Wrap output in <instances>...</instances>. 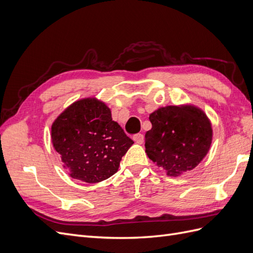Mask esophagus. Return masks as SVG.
<instances>
[{"instance_id":"34e87169","label":"esophagus","mask_w":253,"mask_h":253,"mask_svg":"<svg viewBox=\"0 0 253 253\" xmlns=\"http://www.w3.org/2000/svg\"><path fill=\"white\" fill-rule=\"evenodd\" d=\"M133 139L137 142V143H143V141H144V137H143V135L142 134H136V135H134L133 136Z\"/></svg>"}]
</instances>
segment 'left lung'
<instances>
[{
  "mask_svg": "<svg viewBox=\"0 0 253 253\" xmlns=\"http://www.w3.org/2000/svg\"><path fill=\"white\" fill-rule=\"evenodd\" d=\"M145 133V153L169 176L193 170L209 152L211 122L194 105H169L153 112Z\"/></svg>",
  "mask_w": 253,
  "mask_h": 253,
  "instance_id": "obj_1",
  "label": "left lung"
}]
</instances>
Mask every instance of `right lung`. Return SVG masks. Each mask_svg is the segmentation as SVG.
<instances>
[{
  "label": "right lung",
  "instance_id": "add662e5",
  "mask_svg": "<svg viewBox=\"0 0 253 253\" xmlns=\"http://www.w3.org/2000/svg\"><path fill=\"white\" fill-rule=\"evenodd\" d=\"M51 141L72 177L87 183L116 173L134 143L96 98L81 99L61 113L51 126Z\"/></svg>",
  "mask_w": 253,
  "mask_h": 253
}]
</instances>
